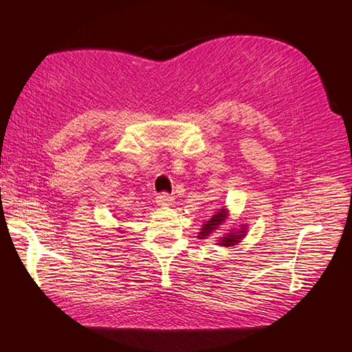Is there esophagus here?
<instances>
[{
	"mask_svg": "<svg viewBox=\"0 0 352 352\" xmlns=\"http://www.w3.org/2000/svg\"><path fill=\"white\" fill-rule=\"evenodd\" d=\"M172 201H174V197L169 192H160L159 195L155 197V203L159 206H169Z\"/></svg>",
	"mask_w": 352,
	"mask_h": 352,
	"instance_id": "1",
	"label": "esophagus"
}]
</instances>
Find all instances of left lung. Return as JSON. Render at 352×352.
Returning a JSON list of instances; mask_svg holds the SVG:
<instances>
[{
	"instance_id": "obj_1",
	"label": "left lung",
	"mask_w": 352,
	"mask_h": 352,
	"mask_svg": "<svg viewBox=\"0 0 352 352\" xmlns=\"http://www.w3.org/2000/svg\"><path fill=\"white\" fill-rule=\"evenodd\" d=\"M227 219V214L223 213V210H221V212H218L216 214H213L212 216V219L210 221H206V223L203 226V230L199 231V239H207L208 236H210L214 230H218V227L221 226V223ZM245 233H246V230L245 228H241L237 231V233H230V234H227L226 237H222L221 239V243L219 245H223V246H231V245H234V243H237L239 241H241V239L245 236Z\"/></svg>"
}]
</instances>
